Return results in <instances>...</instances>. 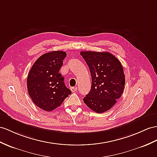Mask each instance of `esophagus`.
<instances>
[{
  "label": "esophagus",
  "instance_id": "obj_1",
  "mask_svg": "<svg viewBox=\"0 0 157 157\" xmlns=\"http://www.w3.org/2000/svg\"><path fill=\"white\" fill-rule=\"evenodd\" d=\"M71 91L72 92H76V90H77V89H76V87H71Z\"/></svg>",
  "mask_w": 157,
  "mask_h": 157
}]
</instances>
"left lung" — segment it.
<instances>
[{
  "mask_svg": "<svg viewBox=\"0 0 157 157\" xmlns=\"http://www.w3.org/2000/svg\"><path fill=\"white\" fill-rule=\"evenodd\" d=\"M81 55L89 66L91 89L83 98L93 111L102 113L111 109L123 93L125 78L121 62L109 52L82 51Z\"/></svg>",
  "mask_w": 157,
  "mask_h": 157,
  "instance_id": "8db88e82",
  "label": "left lung"
}]
</instances>
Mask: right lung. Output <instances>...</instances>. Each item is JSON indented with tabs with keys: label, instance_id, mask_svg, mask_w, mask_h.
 Listing matches in <instances>:
<instances>
[{
	"label": "right lung",
	"instance_id": "right-lung-1",
	"mask_svg": "<svg viewBox=\"0 0 157 157\" xmlns=\"http://www.w3.org/2000/svg\"><path fill=\"white\" fill-rule=\"evenodd\" d=\"M67 56L64 51H52L40 56L29 72L27 89L29 96L38 107L52 111L62 104L71 90L64 85L59 73Z\"/></svg>",
	"mask_w": 157,
	"mask_h": 157
}]
</instances>
